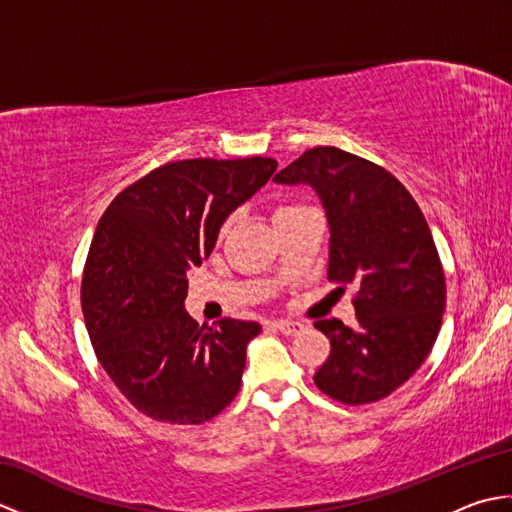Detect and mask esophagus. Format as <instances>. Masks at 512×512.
<instances>
[{
    "instance_id": "1",
    "label": "esophagus",
    "mask_w": 512,
    "mask_h": 512,
    "mask_svg": "<svg viewBox=\"0 0 512 512\" xmlns=\"http://www.w3.org/2000/svg\"><path fill=\"white\" fill-rule=\"evenodd\" d=\"M275 328H277L281 334H286V336H297L299 332H303V328H306V325L299 323V321H286V319H281V321H275Z\"/></svg>"
}]
</instances>
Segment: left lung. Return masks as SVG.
<instances>
[{
	"mask_svg": "<svg viewBox=\"0 0 512 512\" xmlns=\"http://www.w3.org/2000/svg\"><path fill=\"white\" fill-rule=\"evenodd\" d=\"M273 180L319 195L330 226L328 279L358 286V328L314 323L332 345L314 383L345 405L389 396L429 356L447 301L420 206L389 171L336 147L306 151Z\"/></svg>",
	"mask_w": 512,
	"mask_h": 512,
	"instance_id": "obj_1",
	"label": "left lung"
}]
</instances>
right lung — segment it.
Masks as SVG:
<instances>
[{
    "instance_id": "1",
    "label": "right lung",
    "mask_w": 512,
    "mask_h": 512,
    "mask_svg": "<svg viewBox=\"0 0 512 512\" xmlns=\"http://www.w3.org/2000/svg\"><path fill=\"white\" fill-rule=\"evenodd\" d=\"M275 169L259 156L167 162L118 193L96 226L81 284L85 328L107 376L145 416L200 424L237 396L262 325L193 321L187 273Z\"/></svg>"
}]
</instances>
